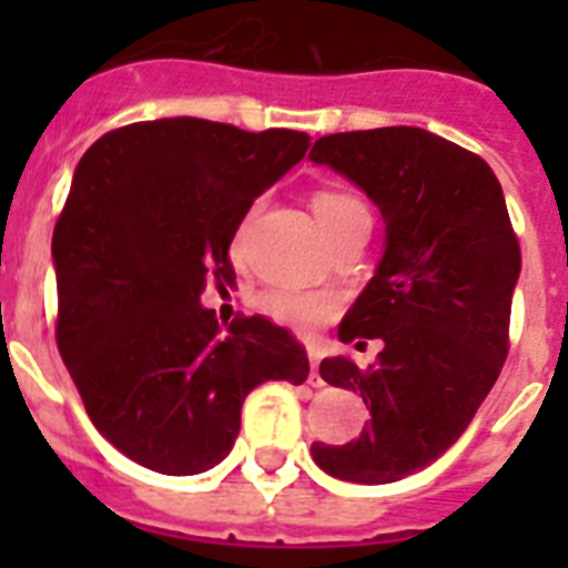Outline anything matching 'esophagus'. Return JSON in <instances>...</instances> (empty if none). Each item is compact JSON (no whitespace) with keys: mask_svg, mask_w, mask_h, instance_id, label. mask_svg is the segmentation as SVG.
Masks as SVG:
<instances>
[{"mask_svg":"<svg viewBox=\"0 0 568 568\" xmlns=\"http://www.w3.org/2000/svg\"><path fill=\"white\" fill-rule=\"evenodd\" d=\"M318 363H321V354H318V347H310V383L315 388H321L324 386V379H321V374H318Z\"/></svg>","mask_w":568,"mask_h":568,"instance_id":"34e87169","label":"esophagus"}]
</instances>
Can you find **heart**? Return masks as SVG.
I'll list each match as a JSON object with an SVG mask.
<instances>
[{"instance_id":"b5f03b06","label":"heart","mask_w":568,"mask_h":568,"mask_svg":"<svg viewBox=\"0 0 568 568\" xmlns=\"http://www.w3.org/2000/svg\"><path fill=\"white\" fill-rule=\"evenodd\" d=\"M312 209L315 217L324 226L327 235H336L342 226L354 221H372L368 205L359 196L347 194V191H318L312 196ZM244 230H239V244L244 239ZM258 310L265 312L267 318L280 321L285 327L294 329H312L324 324V321L338 310L336 294L329 292H303V288H271L258 297Z\"/></svg>"}]
</instances>
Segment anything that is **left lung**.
<instances>
[{"instance_id": "left-lung-1", "label": "left lung", "mask_w": 568, "mask_h": 568, "mask_svg": "<svg viewBox=\"0 0 568 568\" xmlns=\"http://www.w3.org/2000/svg\"><path fill=\"white\" fill-rule=\"evenodd\" d=\"M310 159L363 189L386 250L338 324L342 342L379 338L368 368L329 356L321 377L372 409L359 439L312 445L327 475L395 484L463 436L501 374L521 253L501 182L480 155L427 129L386 126L315 141Z\"/></svg>"}]
</instances>
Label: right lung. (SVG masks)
Masks as SVG:
<instances>
[{"mask_svg":"<svg viewBox=\"0 0 568 568\" xmlns=\"http://www.w3.org/2000/svg\"><path fill=\"white\" fill-rule=\"evenodd\" d=\"M306 132L162 118L102 135L75 164L52 232L58 351L88 418L162 475H200L235 445L244 397L301 386L310 359L262 315L221 327L200 294L235 280L230 244Z\"/></svg>","mask_w":568,"mask_h":568,"instance_id":"1","label":"right lung"}]
</instances>
